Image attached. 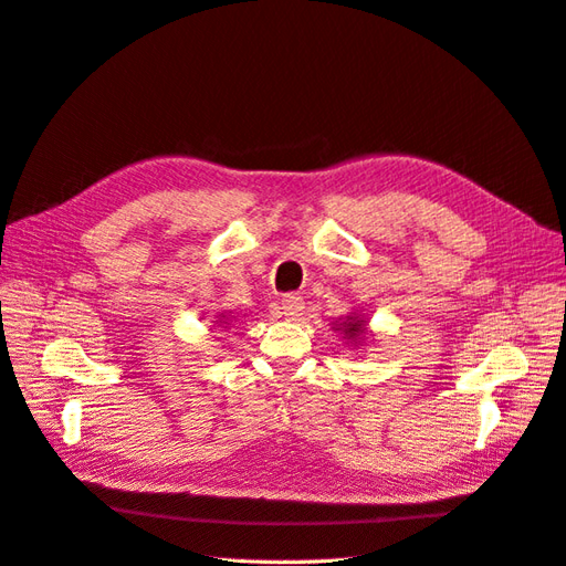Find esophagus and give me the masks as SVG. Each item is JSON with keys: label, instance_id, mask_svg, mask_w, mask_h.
<instances>
[{"label": "esophagus", "instance_id": "34e87169", "mask_svg": "<svg viewBox=\"0 0 566 566\" xmlns=\"http://www.w3.org/2000/svg\"><path fill=\"white\" fill-rule=\"evenodd\" d=\"M281 310H283V316L295 318L304 310V300L300 295H285L281 302Z\"/></svg>", "mask_w": 566, "mask_h": 566}]
</instances>
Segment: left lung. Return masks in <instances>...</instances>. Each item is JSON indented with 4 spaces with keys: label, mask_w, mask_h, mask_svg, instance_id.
I'll return each instance as SVG.
<instances>
[{
    "label": "left lung",
    "mask_w": 566,
    "mask_h": 566,
    "mask_svg": "<svg viewBox=\"0 0 566 566\" xmlns=\"http://www.w3.org/2000/svg\"><path fill=\"white\" fill-rule=\"evenodd\" d=\"M364 331L366 328L361 325V321H358V316H347V321H342V333L347 335V339H354L358 333H364Z\"/></svg>",
    "instance_id": "8db88e82"
}]
</instances>
